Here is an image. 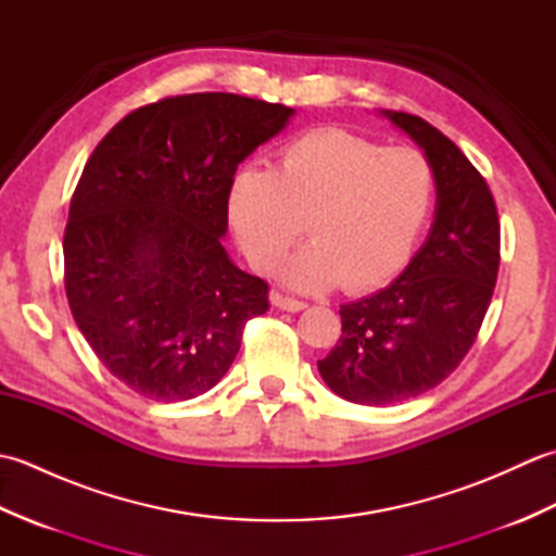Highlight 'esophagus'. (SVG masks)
Instances as JSON below:
<instances>
[{
    "label": "esophagus",
    "instance_id": "obj_1",
    "mask_svg": "<svg viewBox=\"0 0 556 556\" xmlns=\"http://www.w3.org/2000/svg\"><path fill=\"white\" fill-rule=\"evenodd\" d=\"M271 303H275L279 311H287V313H299V311L308 308V303H305V301L285 296V293H271Z\"/></svg>",
    "mask_w": 556,
    "mask_h": 556
}]
</instances>
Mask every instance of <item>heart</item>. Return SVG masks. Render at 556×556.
<instances>
[{"label":"heart","mask_w":556,"mask_h":556,"mask_svg":"<svg viewBox=\"0 0 556 556\" xmlns=\"http://www.w3.org/2000/svg\"><path fill=\"white\" fill-rule=\"evenodd\" d=\"M432 200L434 169L418 148H382L327 126L293 138L275 172L236 169L227 217L255 269L275 271L305 229L313 243L281 269L287 285L320 291L341 281L368 291L408 263Z\"/></svg>","instance_id":"1"}]
</instances>
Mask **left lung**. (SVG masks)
Here are the masks:
<instances>
[{"instance_id":"left-lung-1","label":"left lung","mask_w":556,"mask_h":556,"mask_svg":"<svg viewBox=\"0 0 556 556\" xmlns=\"http://www.w3.org/2000/svg\"><path fill=\"white\" fill-rule=\"evenodd\" d=\"M425 150L437 207L428 241L387 289L341 305V337L317 361L334 394L363 406L420 396L473 346L500 271V217L488 181L416 114L382 112Z\"/></svg>"}]
</instances>
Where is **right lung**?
I'll use <instances>...</instances> for the list:
<instances>
[{
	"label": "right lung",
	"instance_id": "right-lung-1",
	"mask_svg": "<svg viewBox=\"0 0 556 556\" xmlns=\"http://www.w3.org/2000/svg\"><path fill=\"white\" fill-rule=\"evenodd\" d=\"M291 108L233 92L146 104L92 150L64 231L68 308L116 380L152 401L205 394L231 368L267 281L222 245L236 167Z\"/></svg>",
	"mask_w": 556,
	"mask_h": 556
}]
</instances>
